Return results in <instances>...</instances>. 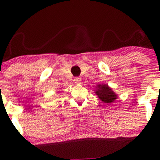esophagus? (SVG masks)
Instances as JSON below:
<instances>
[{"mask_svg": "<svg viewBox=\"0 0 160 160\" xmlns=\"http://www.w3.org/2000/svg\"><path fill=\"white\" fill-rule=\"evenodd\" d=\"M74 82H75L76 84H80V83H81V78H75L74 79Z\"/></svg>", "mask_w": 160, "mask_h": 160, "instance_id": "obj_1", "label": "esophagus"}]
</instances>
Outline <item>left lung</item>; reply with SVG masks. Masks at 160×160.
I'll list each match as a JSON object with an SVG mask.
<instances>
[{
	"label": "left lung",
	"instance_id": "left-lung-1",
	"mask_svg": "<svg viewBox=\"0 0 160 160\" xmlns=\"http://www.w3.org/2000/svg\"><path fill=\"white\" fill-rule=\"evenodd\" d=\"M95 93L105 103H112L117 99V95L107 84L98 85Z\"/></svg>",
	"mask_w": 160,
	"mask_h": 160
}]
</instances>
